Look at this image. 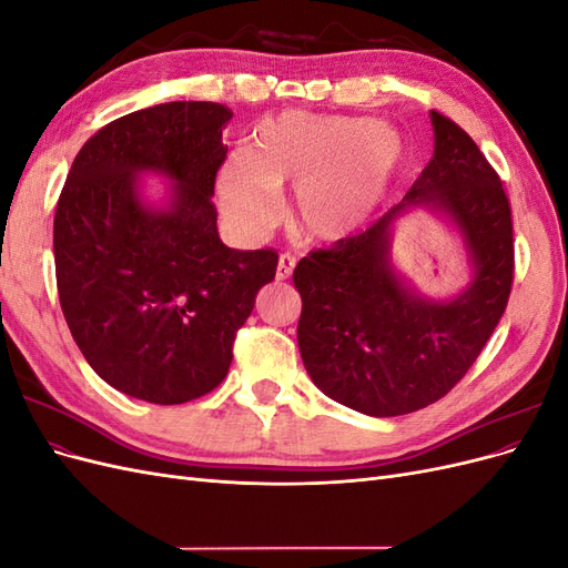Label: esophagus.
<instances>
[{"label":"esophagus","instance_id":"34e87169","mask_svg":"<svg viewBox=\"0 0 568 568\" xmlns=\"http://www.w3.org/2000/svg\"><path fill=\"white\" fill-rule=\"evenodd\" d=\"M296 267V257L294 255H280V263H277V280H288L291 272H294Z\"/></svg>","mask_w":568,"mask_h":568}]
</instances>
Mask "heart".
<instances>
[{"instance_id":"b5f03b06","label":"heart","mask_w":568,"mask_h":568,"mask_svg":"<svg viewBox=\"0 0 568 568\" xmlns=\"http://www.w3.org/2000/svg\"><path fill=\"white\" fill-rule=\"evenodd\" d=\"M409 161L400 128L367 115L282 111L255 125L246 151L222 161V215L244 236L263 234L277 194L294 186L291 222L313 244H341L382 213Z\"/></svg>"}]
</instances>
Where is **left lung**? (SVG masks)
I'll list each match as a JSON object with an SVG mask.
<instances>
[{"label":"left lung","instance_id":"1","mask_svg":"<svg viewBox=\"0 0 568 568\" xmlns=\"http://www.w3.org/2000/svg\"><path fill=\"white\" fill-rule=\"evenodd\" d=\"M434 156L400 203L348 242L296 265L298 348L313 384L369 417L436 403L500 322L514 277L511 211L500 178L471 136L432 111ZM426 210L458 234L470 282L450 300L424 297L392 263V236Z\"/></svg>","mask_w":568,"mask_h":568}]
</instances>
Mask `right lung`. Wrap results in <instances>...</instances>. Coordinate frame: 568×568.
<instances>
[{
  "label": "right lung",
  "mask_w": 568,
  "mask_h": 568,
  "mask_svg": "<svg viewBox=\"0 0 568 568\" xmlns=\"http://www.w3.org/2000/svg\"><path fill=\"white\" fill-rule=\"evenodd\" d=\"M232 111L168 101L101 128L54 215L61 311L90 367L136 400L180 405L227 376L277 253L220 242L211 201ZM144 176L169 182L151 197Z\"/></svg>",
  "instance_id": "1"
}]
</instances>
